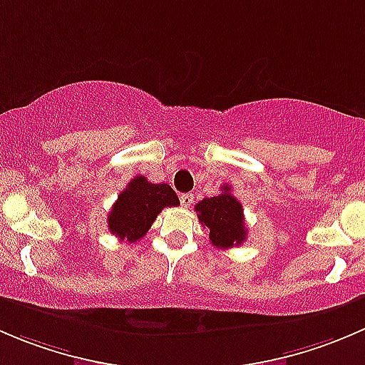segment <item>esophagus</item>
<instances>
[{"instance_id":"obj_1","label":"esophagus","mask_w":365,"mask_h":365,"mask_svg":"<svg viewBox=\"0 0 365 365\" xmlns=\"http://www.w3.org/2000/svg\"><path fill=\"white\" fill-rule=\"evenodd\" d=\"M192 201H194V194H182V196H180V203H182V206L183 208H189L190 205H192Z\"/></svg>"}]
</instances>
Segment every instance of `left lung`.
Wrapping results in <instances>:
<instances>
[{"label":"left lung","instance_id":"8db88e82","mask_svg":"<svg viewBox=\"0 0 365 365\" xmlns=\"http://www.w3.org/2000/svg\"><path fill=\"white\" fill-rule=\"evenodd\" d=\"M201 224L210 231V242L217 249H230L242 245L247 238L244 208L231 194V187L224 185L219 196L205 197L194 208Z\"/></svg>","mask_w":365,"mask_h":365}]
</instances>
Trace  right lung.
Masks as SVG:
<instances>
[{"instance_id": "1", "label": "right lung", "mask_w": 365, "mask_h": 365, "mask_svg": "<svg viewBox=\"0 0 365 365\" xmlns=\"http://www.w3.org/2000/svg\"><path fill=\"white\" fill-rule=\"evenodd\" d=\"M180 200L168 183H152L134 176L120 192L108 215L109 231L128 244L141 240L165 206H178Z\"/></svg>"}]
</instances>
